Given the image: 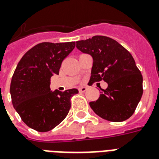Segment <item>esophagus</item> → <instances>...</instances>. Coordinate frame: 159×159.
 <instances>
[{
  "label": "esophagus",
  "instance_id": "obj_1",
  "mask_svg": "<svg viewBox=\"0 0 159 159\" xmlns=\"http://www.w3.org/2000/svg\"><path fill=\"white\" fill-rule=\"evenodd\" d=\"M78 90H79V92H85L87 90V88L85 87V86H82V87L78 88Z\"/></svg>",
  "mask_w": 159,
  "mask_h": 159
}]
</instances>
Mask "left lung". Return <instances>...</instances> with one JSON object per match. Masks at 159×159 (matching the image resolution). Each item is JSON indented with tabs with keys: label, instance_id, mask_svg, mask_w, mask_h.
Instances as JSON below:
<instances>
[{
	"label": "left lung",
	"instance_id": "obj_1",
	"mask_svg": "<svg viewBox=\"0 0 159 159\" xmlns=\"http://www.w3.org/2000/svg\"><path fill=\"white\" fill-rule=\"evenodd\" d=\"M82 52L93 58L90 82L107 83L90 106L101 118L112 122L126 120L133 114L143 94V78L135 61L126 49L112 39L96 35L76 42Z\"/></svg>",
	"mask_w": 159,
	"mask_h": 159
}]
</instances>
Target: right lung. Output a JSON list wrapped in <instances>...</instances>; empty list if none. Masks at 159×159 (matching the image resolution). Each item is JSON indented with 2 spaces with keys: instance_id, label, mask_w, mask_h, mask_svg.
Wrapping results in <instances>:
<instances>
[{
  "instance_id": "1",
  "label": "right lung",
  "mask_w": 159,
  "mask_h": 159,
  "mask_svg": "<svg viewBox=\"0 0 159 159\" xmlns=\"http://www.w3.org/2000/svg\"><path fill=\"white\" fill-rule=\"evenodd\" d=\"M74 47V42L41 43L18 62L9 91L14 109L28 127L38 132L50 131L69 113L70 98L78 90L52 91L50 79L59 74L62 61Z\"/></svg>"
}]
</instances>
